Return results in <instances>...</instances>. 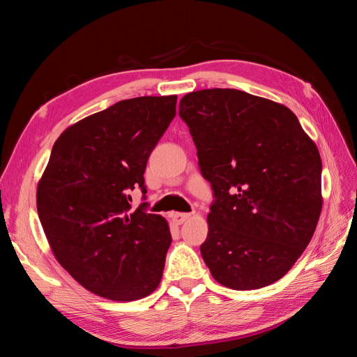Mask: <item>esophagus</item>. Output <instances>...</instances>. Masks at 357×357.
Returning a JSON list of instances; mask_svg holds the SVG:
<instances>
[{"mask_svg":"<svg viewBox=\"0 0 357 357\" xmlns=\"http://www.w3.org/2000/svg\"><path fill=\"white\" fill-rule=\"evenodd\" d=\"M189 218H190V214H188V213H172L171 214V219H172V222H174L176 225L185 223Z\"/></svg>","mask_w":357,"mask_h":357,"instance_id":"1","label":"esophagus"}]
</instances>
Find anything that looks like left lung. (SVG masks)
<instances>
[{"label": "left lung", "mask_w": 357, "mask_h": 357, "mask_svg": "<svg viewBox=\"0 0 357 357\" xmlns=\"http://www.w3.org/2000/svg\"><path fill=\"white\" fill-rule=\"evenodd\" d=\"M214 201L201 245L215 282L253 290L282 278L321 211V160L287 107L236 89H204L178 105Z\"/></svg>", "instance_id": "obj_1"}]
</instances>
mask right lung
<instances>
[{"mask_svg":"<svg viewBox=\"0 0 357 357\" xmlns=\"http://www.w3.org/2000/svg\"><path fill=\"white\" fill-rule=\"evenodd\" d=\"M177 96H138L70 126L53 144L37 189L52 252L73 278L113 301L142 299L159 286L171 244L168 223L132 211L146 198L147 159L176 116Z\"/></svg>","mask_w":357,"mask_h":357,"instance_id":"right-lung-1","label":"right lung"}]
</instances>
